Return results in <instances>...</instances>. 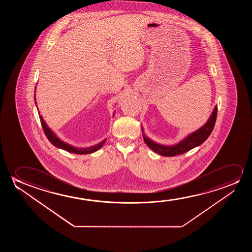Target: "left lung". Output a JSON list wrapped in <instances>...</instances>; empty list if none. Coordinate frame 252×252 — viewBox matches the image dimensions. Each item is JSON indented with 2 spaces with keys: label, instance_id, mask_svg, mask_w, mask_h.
Wrapping results in <instances>:
<instances>
[{
  "label": "left lung",
  "instance_id": "left-lung-1",
  "mask_svg": "<svg viewBox=\"0 0 252 252\" xmlns=\"http://www.w3.org/2000/svg\"><path fill=\"white\" fill-rule=\"evenodd\" d=\"M218 107L215 106L214 111L212 113L210 118L208 119L207 123L201 126L197 131H193L189 135H188L186 138L179 142L178 144L174 145H159L156 142L152 141L148 137H146L143 131V138L145 140V144L147 145L149 148L152 149L153 152L158 153L159 155L164 156V157H174V156L181 155L185 152H189L190 150L199 146L202 143L207 140V138L210 136L211 132L214 130L216 118H217Z\"/></svg>",
  "mask_w": 252,
  "mask_h": 252
}]
</instances>
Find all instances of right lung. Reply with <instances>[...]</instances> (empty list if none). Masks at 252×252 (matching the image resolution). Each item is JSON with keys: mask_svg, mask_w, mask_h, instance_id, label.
<instances>
[{"mask_svg": "<svg viewBox=\"0 0 252 252\" xmlns=\"http://www.w3.org/2000/svg\"><path fill=\"white\" fill-rule=\"evenodd\" d=\"M34 100L35 104H36V107H37V102H36V99H35V94H34ZM38 114H40L38 112ZM39 115V119H40V122H41L42 127L43 130L45 131V134L46 135V137L48 138L49 141L52 143V145L56 146L57 148L63 149L66 152H70V153H75V154H80V155H83V154H90V153H93V152H96L99 149L102 147V145H104V143L106 142V139H104L103 141L100 142L97 145L91 146V147H87V148H76L74 147L72 145L67 144L65 142L62 141L60 138L57 137V135L53 132V131L48 127V126L46 125L44 119L42 118L40 114Z\"/></svg>", "mask_w": 252, "mask_h": 252, "instance_id": "add662e5", "label": "right lung"}]
</instances>
